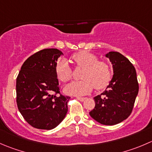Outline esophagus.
<instances>
[{"instance_id": "esophagus-1", "label": "esophagus", "mask_w": 152, "mask_h": 152, "mask_svg": "<svg viewBox=\"0 0 152 152\" xmlns=\"http://www.w3.org/2000/svg\"><path fill=\"white\" fill-rule=\"evenodd\" d=\"M76 99H77L78 100H79V101H81V102H84L85 99H86V98H85V97H79V96L76 97Z\"/></svg>"}]
</instances>
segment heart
Wrapping results in <instances>:
<instances>
[{
  "instance_id": "b5f03b06",
  "label": "heart",
  "mask_w": 152,
  "mask_h": 152,
  "mask_svg": "<svg viewBox=\"0 0 152 152\" xmlns=\"http://www.w3.org/2000/svg\"><path fill=\"white\" fill-rule=\"evenodd\" d=\"M77 67L84 68L81 73L82 80L73 82L64 88L65 93L82 96L88 94L94 87L96 90L105 88L111 79V69L107 62L98 60L96 55L88 51L78 52L72 56ZM56 74L64 83L72 79V69L66 59H61L56 65Z\"/></svg>"
}]
</instances>
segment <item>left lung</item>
Returning a JSON list of instances; mask_svg holds the SVG:
<instances>
[{
  "instance_id": "left-lung-1",
  "label": "left lung",
  "mask_w": 152,
  "mask_h": 152,
  "mask_svg": "<svg viewBox=\"0 0 152 152\" xmlns=\"http://www.w3.org/2000/svg\"><path fill=\"white\" fill-rule=\"evenodd\" d=\"M105 56L113 65V78L105 91L94 97L95 107L89 113L98 123L113 126L126 120L132 113L139 85L136 70L126 57L113 51Z\"/></svg>"
}]
</instances>
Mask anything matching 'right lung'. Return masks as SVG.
Instances as JSON below:
<instances>
[{
    "instance_id": "1",
    "label": "right lung",
    "mask_w": 152,
    "mask_h": 152,
    "mask_svg": "<svg viewBox=\"0 0 152 152\" xmlns=\"http://www.w3.org/2000/svg\"><path fill=\"white\" fill-rule=\"evenodd\" d=\"M58 49H44L23 62L16 79V102L24 120L35 129L50 130L65 117L70 97L60 94L56 74Z\"/></svg>"
}]
</instances>
